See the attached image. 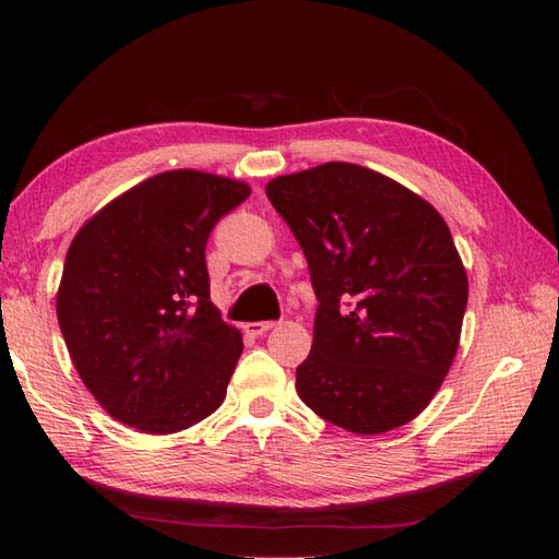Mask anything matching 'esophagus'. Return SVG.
Wrapping results in <instances>:
<instances>
[{
    "instance_id": "obj_1",
    "label": "esophagus",
    "mask_w": 559,
    "mask_h": 559,
    "mask_svg": "<svg viewBox=\"0 0 559 559\" xmlns=\"http://www.w3.org/2000/svg\"><path fill=\"white\" fill-rule=\"evenodd\" d=\"M273 326H276V322H249V324H245V331L249 336H261V334H266V331H271Z\"/></svg>"
}]
</instances>
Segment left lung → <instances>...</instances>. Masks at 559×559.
I'll return each instance as SVG.
<instances>
[{
  "instance_id": "8db88e82",
  "label": "left lung",
  "mask_w": 559,
  "mask_h": 559,
  "mask_svg": "<svg viewBox=\"0 0 559 559\" xmlns=\"http://www.w3.org/2000/svg\"><path fill=\"white\" fill-rule=\"evenodd\" d=\"M266 197L300 242L317 295L300 399L355 435L413 420L454 360L468 278L444 218L353 163L283 175Z\"/></svg>"
}]
</instances>
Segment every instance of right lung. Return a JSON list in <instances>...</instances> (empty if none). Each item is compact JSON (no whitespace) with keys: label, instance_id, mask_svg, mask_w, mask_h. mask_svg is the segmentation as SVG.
<instances>
[{"label":"right lung","instance_id":"right-lung-1","mask_svg":"<svg viewBox=\"0 0 559 559\" xmlns=\"http://www.w3.org/2000/svg\"><path fill=\"white\" fill-rule=\"evenodd\" d=\"M247 197L228 177L160 173L76 233L57 319L79 377L112 418L170 435L223 403L242 336L211 302L206 242Z\"/></svg>","mask_w":559,"mask_h":559}]
</instances>
